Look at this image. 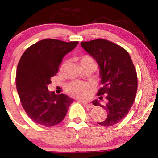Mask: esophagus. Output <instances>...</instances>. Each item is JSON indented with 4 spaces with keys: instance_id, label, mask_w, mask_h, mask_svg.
I'll use <instances>...</instances> for the list:
<instances>
[{
    "instance_id": "34e87169",
    "label": "esophagus",
    "mask_w": 158,
    "mask_h": 158,
    "mask_svg": "<svg viewBox=\"0 0 158 158\" xmlns=\"http://www.w3.org/2000/svg\"><path fill=\"white\" fill-rule=\"evenodd\" d=\"M82 104L84 106L87 107V108H92L94 107L93 104H91V103L88 102H82Z\"/></svg>"
}]
</instances>
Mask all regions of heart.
<instances>
[{"label": "heart", "instance_id": "heart-1", "mask_svg": "<svg viewBox=\"0 0 158 158\" xmlns=\"http://www.w3.org/2000/svg\"><path fill=\"white\" fill-rule=\"evenodd\" d=\"M79 63L80 65L85 63H94V60L91 57L88 55L81 56L79 58ZM64 67V64L61 68ZM91 85L89 83L80 81H72L66 85L67 92L71 95L72 97L76 98H85L89 93Z\"/></svg>", "mask_w": 158, "mask_h": 158}]
</instances>
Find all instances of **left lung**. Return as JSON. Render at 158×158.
Here are the masks:
<instances>
[{"label": "left lung", "instance_id": "left-lung-1", "mask_svg": "<svg viewBox=\"0 0 158 158\" xmlns=\"http://www.w3.org/2000/svg\"><path fill=\"white\" fill-rule=\"evenodd\" d=\"M82 48L95 59L100 68L102 87L97 96L96 106L107 111L105 120L97 123L112 126L126 117L135 102L137 90V75L129 53L119 45L106 39H98L81 42Z\"/></svg>", "mask_w": 158, "mask_h": 158}]
</instances>
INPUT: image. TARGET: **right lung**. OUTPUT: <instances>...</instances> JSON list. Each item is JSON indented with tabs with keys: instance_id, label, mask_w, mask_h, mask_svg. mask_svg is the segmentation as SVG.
Wrapping results in <instances>:
<instances>
[{
	"instance_id": "right-lung-1",
	"label": "right lung",
	"mask_w": 158,
	"mask_h": 158,
	"mask_svg": "<svg viewBox=\"0 0 158 158\" xmlns=\"http://www.w3.org/2000/svg\"><path fill=\"white\" fill-rule=\"evenodd\" d=\"M78 41L46 39L25 50L18 64L16 88L21 106L33 122L44 126L60 123L73 99L64 94L48 90L51 78L59 71L63 57Z\"/></svg>"
}]
</instances>
